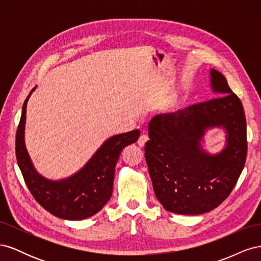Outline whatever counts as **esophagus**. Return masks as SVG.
Masks as SVG:
<instances>
[{"mask_svg":"<svg viewBox=\"0 0 261 261\" xmlns=\"http://www.w3.org/2000/svg\"><path fill=\"white\" fill-rule=\"evenodd\" d=\"M147 140H148V136H147V134L144 133V134H141V135H140V137H139V139L137 141V144H138L139 147L143 148V147H145Z\"/></svg>","mask_w":261,"mask_h":261,"instance_id":"obj_1","label":"esophagus"}]
</instances>
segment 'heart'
<instances>
[{"label": "heart", "instance_id": "heart-1", "mask_svg": "<svg viewBox=\"0 0 261 261\" xmlns=\"http://www.w3.org/2000/svg\"><path fill=\"white\" fill-rule=\"evenodd\" d=\"M184 106V99L183 97H179V96H176L174 98H172L167 106L164 107V111L168 112V113H175L177 112L178 110H180L181 108H183Z\"/></svg>", "mask_w": 261, "mask_h": 261}]
</instances>
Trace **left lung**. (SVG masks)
Wrapping results in <instances>:
<instances>
[{
	"mask_svg": "<svg viewBox=\"0 0 261 261\" xmlns=\"http://www.w3.org/2000/svg\"><path fill=\"white\" fill-rule=\"evenodd\" d=\"M210 85L217 98L155 115L149 123L145 158L153 191L163 208L177 215H202L217 208L233 191L246 161L242 102L213 68ZM215 127L226 130V146L211 155L202 141Z\"/></svg>",
	"mask_w": 261,
	"mask_h": 261,
	"instance_id": "obj_1",
	"label": "left lung"
}]
</instances>
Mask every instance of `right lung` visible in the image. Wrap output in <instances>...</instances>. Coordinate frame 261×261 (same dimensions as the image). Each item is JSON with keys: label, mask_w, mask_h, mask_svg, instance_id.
Listing matches in <instances>:
<instances>
[{"label": "right lung", "mask_w": 261, "mask_h": 261, "mask_svg": "<svg viewBox=\"0 0 261 261\" xmlns=\"http://www.w3.org/2000/svg\"><path fill=\"white\" fill-rule=\"evenodd\" d=\"M23 102L16 133V158L25 183L35 199L53 216L64 220H84L98 213L112 196L115 165L125 147L136 143L140 130L118 134L100 146L84 168L66 178L52 180L39 174L25 145L26 108Z\"/></svg>", "instance_id": "obj_1"}]
</instances>
